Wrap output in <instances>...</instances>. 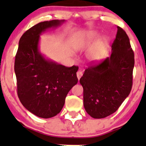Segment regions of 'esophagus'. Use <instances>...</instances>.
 Masks as SVG:
<instances>
[{
  "instance_id": "1",
  "label": "esophagus",
  "mask_w": 146,
  "mask_h": 146,
  "mask_svg": "<svg viewBox=\"0 0 146 146\" xmlns=\"http://www.w3.org/2000/svg\"><path fill=\"white\" fill-rule=\"evenodd\" d=\"M82 76V72L80 71H78V72H77V77H78V80H80V78Z\"/></svg>"
}]
</instances>
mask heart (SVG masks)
Masks as SVG:
<instances>
[{
    "label": "heart",
    "instance_id": "1",
    "mask_svg": "<svg viewBox=\"0 0 146 146\" xmlns=\"http://www.w3.org/2000/svg\"><path fill=\"white\" fill-rule=\"evenodd\" d=\"M98 33L95 32H90L86 35H82L80 36V40L83 44H88V43L93 42V41L98 38ZM108 43L106 40H104L100 44H98L97 51H95L94 56H93V59L94 60H100L105 56L106 53H107V49H108Z\"/></svg>",
    "mask_w": 146,
    "mask_h": 146
}]
</instances>
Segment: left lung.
Listing matches in <instances>:
<instances>
[{
  "label": "left lung",
  "instance_id": "obj_1",
  "mask_svg": "<svg viewBox=\"0 0 146 146\" xmlns=\"http://www.w3.org/2000/svg\"><path fill=\"white\" fill-rule=\"evenodd\" d=\"M111 47L110 57L100 63H90L80 80L84 106L95 119L115 113L132 89L135 56L128 35L120 27Z\"/></svg>",
  "mask_w": 146,
  "mask_h": 146
}]
</instances>
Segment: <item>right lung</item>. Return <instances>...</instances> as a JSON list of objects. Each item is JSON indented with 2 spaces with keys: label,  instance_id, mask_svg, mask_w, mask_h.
I'll use <instances>...</instances> for the list:
<instances>
[{
  "label": "right lung",
  "instance_id": "right-lung-1",
  "mask_svg": "<svg viewBox=\"0 0 146 146\" xmlns=\"http://www.w3.org/2000/svg\"><path fill=\"white\" fill-rule=\"evenodd\" d=\"M64 21L42 22L25 31L15 58L18 98L26 109L41 118L58 115L68 93L78 81V66L66 67L45 59L38 49L40 35Z\"/></svg>",
  "mask_w": 146,
  "mask_h": 146
}]
</instances>
